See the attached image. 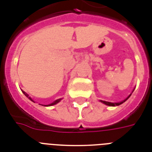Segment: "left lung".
I'll return each mask as SVG.
<instances>
[{
    "label": "left lung",
    "instance_id": "left-lung-1",
    "mask_svg": "<svg viewBox=\"0 0 152 152\" xmlns=\"http://www.w3.org/2000/svg\"><path fill=\"white\" fill-rule=\"evenodd\" d=\"M129 96H130V95H129ZM129 97H127V98H126V99L124 100V101H123V102H119V103H112V102H104V101H101V102H103V103H104V104H107V105H109V106H115V105H119V104H123V102H125L126 101V100H127L128 98H129Z\"/></svg>",
    "mask_w": 152,
    "mask_h": 152
}]
</instances>
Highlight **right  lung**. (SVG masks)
<instances>
[{"label":"right lung","mask_w":152,"mask_h":152,"mask_svg":"<svg viewBox=\"0 0 152 152\" xmlns=\"http://www.w3.org/2000/svg\"><path fill=\"white\" fill-rule=\"evenodd\" d=\"M23 94H24L27 97H29V100H31V101H33V100H32V98H31V97H29V95H28V94H26V93H25L24 91H23ZM60 101H61V99H58V100H56V101H55V102H53V103H51V104H48V105H44V106H50V105H54V104H57V103H58V102H60Z\"/></svg>","instance_id":"1"}]
</instances>
